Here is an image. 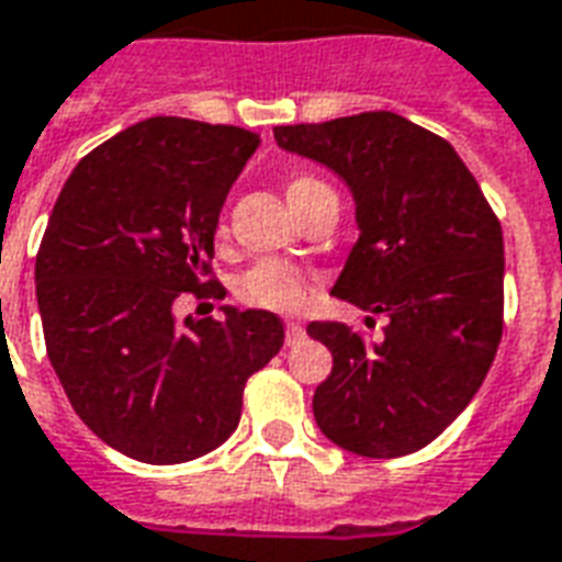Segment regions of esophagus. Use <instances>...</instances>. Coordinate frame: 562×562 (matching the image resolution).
Masks as SVG:
<instances>
[{
  "label": "esophagus",
  "mask_w": 562,
  "mask_h": 562,
  "mask_svg": "<svg viewBox=\"0 0 562 562\" xmlns=\"http://www.w3.org/2000/svg\"><path fill=\"white\" fill-rule=\"evenodd\" d=\"M306 336L301 322H285V345H297Z\"/></svg>",
  "instance_id": "34e87169"
}]
</instances>
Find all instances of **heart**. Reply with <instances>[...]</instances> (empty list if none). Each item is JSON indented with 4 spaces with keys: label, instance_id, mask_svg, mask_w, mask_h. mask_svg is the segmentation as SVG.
<instances>
[{
    "label": "heart",
    "instance_id": "1",
    "mask_svg": "<svg viewBox=\"0 0 562 562\" xmlns=\"http://www.w3.org/2000/svg\"><path fill=\"white\" fill-rule=\"evenodd\" d=\"M322 190H330V187L322 184L313 176H294L285 187V196L297 211L306 199L322 193ZM238 297L249 306H261V310H294L306 297V282H303L301 270H294L292 265L261 261L240 277Z\"/></svg>",
    "mask_w": 562,
    "mask_h": 562
}]
</instances>
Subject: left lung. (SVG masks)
<instances>
[{
	"instance_id": "left-lung-1",
	"label": "left lung",
	"mask_w": 562,
	"mask_h": 562,
	"mask_svg": "<svg viewBox=\"0 0 562 562\" xmlns=\"http://www.w3.org/2000/svg\"><path fill=\"white\" fill-rule=\"evenodd\" d=\"M277 145L342 178L360 238L336 297L384 315L378 339L313 322L330 348L313 414L324 438L366 459L423 450L471 405L503 334V232L447 139L396 112L273 127Z\"/></svg>"
}]
</instances>
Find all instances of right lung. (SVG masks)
Returning <instances> with one entry per match:
<instances>
[{"label":"right lung","instance_id":"obj_1","mask_svg":"<svg viewBox=\"0 0 562 562\" xmlns=\"http://www.w3.org/2000/svg\"><path fill=\"white\" fill-rule=\"evenodd\" d=\"M259 133L154 115L86 154L35 259L49 363L103 443L181 464L238 429L244 386L285 339L268 310L178 324V294H214V232Z\"/></svg>","mask_w":562,"mask_h":562}]
</instances>
